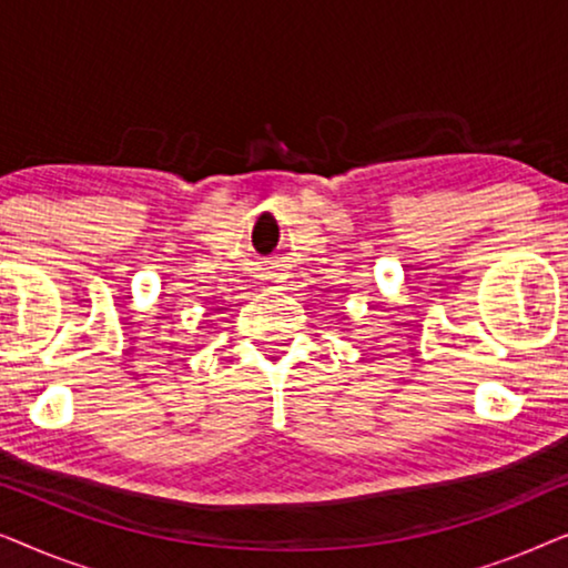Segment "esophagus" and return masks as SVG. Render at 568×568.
I'll list each match as a JSON object with an SVG mask.
<instances>
[{
	"label": "esophagus",
	"mask_w": 568,
	"mask_h": 568,
	"mask_svg": "<svg viewBox=\"0 0 568 568\" xmlns=\"http://www.w3.org/2000/svg\"><path fill=\"white\" fill-rule=\"evenodd\" d=\"M266 278H268V284H278V282H282V276H278V271H268Z\"/></svg>",
	"instance_id": "1"
}]
</instances>
